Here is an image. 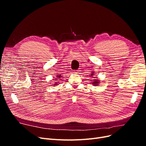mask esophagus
<instances>
[{"instance_id":"esophagus-1","label":"esophagus","mask_w":146,"mask_h":146,"mask_svg":"<svg viewBox=\"0 0 146 146\" xmlns=\"http://www.w3.org/2000/svg\"><path fill=\"white\" fill-rule=\"evenodd\" d=\"M79 72H80V70H79L78 69V70H74V72H75V73H78Z\"/></svg>"}]
</instances>
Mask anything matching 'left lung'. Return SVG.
I'll use <instances>...</instances> for the list:
<instances>
[{"instance_id":"8db88e82","label":"left lung","mask_w":146,"mask_h":146,"mask_svg":"<svg viewBox=\"0 0 146 146\" xmlns=\"http://www.w3.org/2000/svg\"><path fill=\"white\" fill-rule=\"evenodd\" d=\"M91 76H93V74H91ZM99 83V80H96V79H94V82H92V83L93 84V85H98V83Z\"/></svg>"}]
</instances>
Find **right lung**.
I'll return each mask as SVG.
<instances>
[{
  "label": "right lung",
  "mask_w": 146,
  "mask_h": 146,
  "mask_svg": "<svg viewBox=\"0 0 146 146\" xmlns=\"http://www.w3.org/2000/svg\"><path fill=\"white\" fill-rule=\"evenodd\" d=\"M57 77H58H58H59V78H60V77H61V75H59V76H58V75H57ZM56 84H57V83H55V84H54V85H56Z\"/></svg>",
  "instance_id": "add662e5"
}]
</instances>
